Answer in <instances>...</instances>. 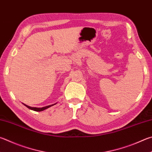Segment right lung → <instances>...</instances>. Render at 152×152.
Returning a JSON list of instances; mask_svg holds the SVG:
<instances>
[{
	"mask_svg": "<svg viewBox=\"0 0 152 152\" xmlns=\"http://www.w3.org/2000/svg\"><path fill=\"white\" fill-rule=\"evenodd\" d=\"M23 104L24 105V106H26L27 107H28V108H29V109H30V110H34V111H36V112H41V111H43V110H46V109L48 108V107H51V106H54V105H55L56 104H52V105H49V106H45V107H30V106H27V105L24 104Z\"/></svg>",
	"mask_w": 152,
	"mask_h": 152,
	"instance_id": "obj_1",
	"label": "right lung"
}]
</instances>
